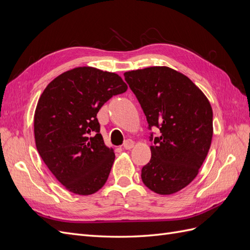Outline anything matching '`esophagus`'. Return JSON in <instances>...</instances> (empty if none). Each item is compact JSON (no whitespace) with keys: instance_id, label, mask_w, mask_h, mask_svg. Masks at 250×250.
I'll return each instance as SVG.
<instances>
[{"instance_id":"1","label":"esophagus","mask_w":250,"mask_h":250,"mask_svg":"<svg viewBox=\"0 0 250 250\" xmlns=\"http://www.w3.org/2000/svg\"><path fill=\"white\" fill-rule=\"evenodd\" d=\"M133 146H134V142H133L132 140H130V139L126 140V141L124 142V144H123V147H124V149H126V150L131 149Z\"/></svg>"}]
</instances>
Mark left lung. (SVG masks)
<instances>
[{
    "mask_svg": "<svg viewBox=\"0 0 250 250\" xmlns=\"http://www.w3.org/2000/svg\"><path fill=\"white\" fill-rule=\"evenodd\" d=\"M145 113L151 160L142 168L144 185L161 195L180 191L197 176L213 138V110L208 98L184 74L151 66L124 74Z\"/></svg>",
    "mask_w": 250,
    "mask_h": 250,
    "instance_id": "obj_1",
    "label": "left lung"
}]
</instances>
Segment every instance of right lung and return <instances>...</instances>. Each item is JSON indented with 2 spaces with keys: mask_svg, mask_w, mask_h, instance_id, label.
Returning <instances> with one entry per match:
<instances>
[{
  "mask_svg": "<svg viewBox=\"0 0 250 250\" xmlns=\"http://www.w3.org/2000/svg\"><path fill=\"white\" fill-rule=\"evenodd\" d=\"M126 90L119 75L81 66L59 75L42 94L34 115L36 148L72 193L94 194L106 183L115 153L105 146L97 113Z\"/></svg>",
  "mask_w": 250,
  "mask_h": 250,
  "instance_id": "1",
  "label": "right lung"
}]
</instances>
